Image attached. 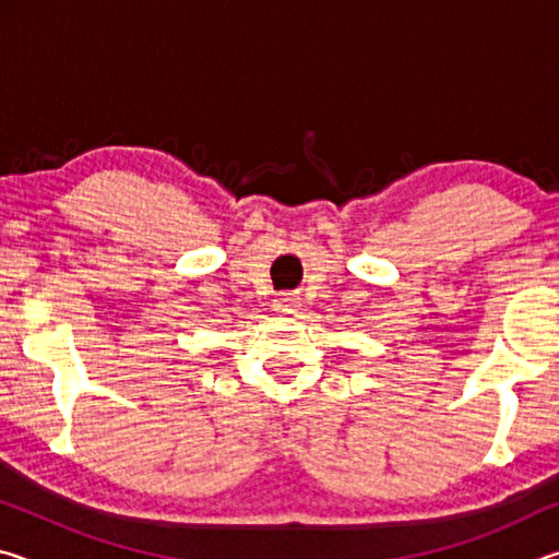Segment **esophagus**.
<instances>
[{"label":"esophagus","mask_w":559,"mask_h":559,"mask_svg":"<svg viewBox=\"0 0 559 559\" xmlns=\"http://www.w3.org/2000/svg\"><path fill=\"white\" fill-rule=\"evenodd\" d=\"M273 310L281 316H296L300 310V298L296 296H278L273 300Z\"/></svg>","instance_id":"esophagus-1"}]
</instances>
